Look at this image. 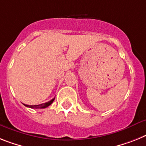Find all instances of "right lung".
<instances>
[{
  "label": "right lung",
  "instance_id": "obj_1",
  "mask_svg": "<svg viewBox=\"0 0 146 146\" xmlns=\"http://www.w3.org/2000/svg\"><path fill=\"white\" fill-rule=\"evenodd\" d=\"M55 98H53L52 100H51L50 101L47 102H46V103H43V104H41V105H25V104H24V105H25L26 107H28V108H45L48 107L49 105H50L53 102V101H54Z\"/></svg>",
  "mask_w": 146,
  "mask_h": 146
}]
</instances>
